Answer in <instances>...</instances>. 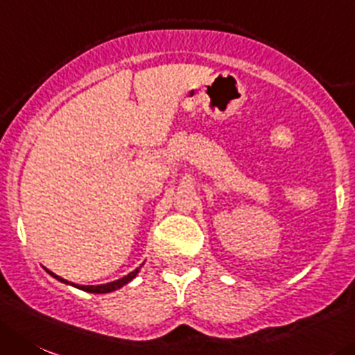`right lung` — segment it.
Returning a JSON list of instances; mask_svg holds the SVG:
<instances>
[{
	"label": "right lung",
	"mask_w": 355,
	"mask_h": 355,
	"mask_svg": "<svg viewBox=\"0 0 355 355\" xmlns=\"http://www.w3.org/2000/svg\"><path fill=\"white\" fill-rule=\"evenodd\" d=\"M140 268H141V266H140ZM140 268H137V270L131 271V273L125 275V277L119 278V280H114V282H110V284H101V286H78V284H71V282H68V280H64V278L58 277V275H54V273H52V271H49V270H47V271L52 275V277L58 278L59 282L69 284V286L77 287V289L87 291V293H94V294H107V293H112V291L121 289L122 286H125V284H128V282H131L132 278H135V277H137V275H138V271H140Z\"/></svg>",
	"instance_id": "1"
}]
</instances>
